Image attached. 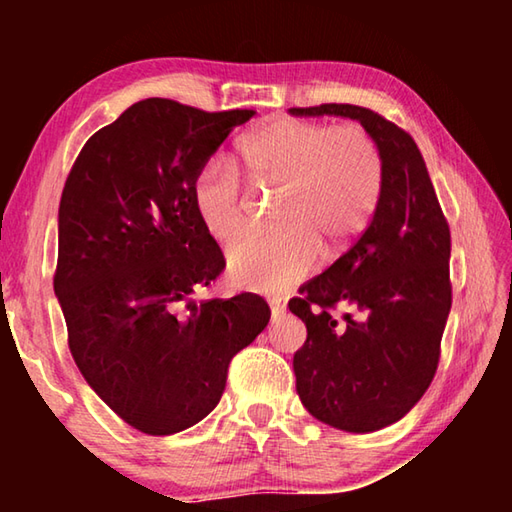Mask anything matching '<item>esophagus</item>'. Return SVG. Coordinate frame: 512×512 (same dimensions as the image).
Listing matches in <instances>:
<instances>
[{
    "label": "esophagus",
    "mask_w": 512,
    "mask_h": 512,
    "mask_svg": "<svg viewBox=\"0 0 512 512\" xmlns=\"http://www.w3.org/2000/svg\"><path fill=\"white\" fill-rule=\"evenodd\" d=\"M268 305H271V316L273 320L280 318L284 314V309H287V305H284V298L275 296V298H268Z\"/></svg>",
    "instance_id": "esophagus-1"
}]
</instances>
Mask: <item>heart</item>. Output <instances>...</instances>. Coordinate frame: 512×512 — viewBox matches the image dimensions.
<instances>
[{"label": "heart", "instance_id": "heart-1", "mask_svg": "<svg viewBox=\"0 0 512 512\" xmlns=\"http://www.w3.org/2000/svg\"><path fill=\"white\" fill-rule=\"evenodd\" d=\"M248 183L275 196L280 228L239 239L228 273L250 291H280L305 277L320 253H348L372 221L384 187V160L366 128L275 119L239 140ZM248 189L239 169L212 158L198 173L194 205L214 239L230 241L248 225Z\"/></svg>", "mask_w": 512, "mask_h": 512}]
</instances>
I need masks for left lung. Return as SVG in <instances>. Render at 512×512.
Here are the masks:
<instances>
[{
    "label": "left lung",
    "mask_w": 512,
    "mask_h": 512,
    "mask_svg": "<svg viewBox=\"0 0 512 512\" xmlns=\"http://www.w3.org/2000/svg\"><path fill=\"white\" fill-rule=\"evenodd\" d=\"M289 112L357 119L384 160L366 232L289 300L307 325V341L293 354L305 409L334 429L370 433L402 420L436 375L452 309L449 225L418 144L393 121L350 103ZM336 308L346 311L336 317Z\"/></svg>",
    "instance_id": "left-lung-1"
}]
</instances>
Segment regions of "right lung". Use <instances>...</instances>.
Listing matches in <instances>:
<instances>
[{"label": "right lung", "instance_id": "right-lung-1", "mask_svg": "<svg viewBox=\"0 0 512 512\" xmlns=\"http://www.w3.org/2000/svg\"><path fill=\"white\" fill-rule=\"evenodd\" d=\"M253 115L137 101L85 142L60 196L54 291L69 350L92 391L149 436L201 422L271 318L255 293L192 298L225 266L196 178Z\"/></svg>", "mask_w": 512, "mask_h": 512}]
</instances>
